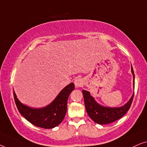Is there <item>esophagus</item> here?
<instances>
[{
  "label": "esophagus",
  "instance_id": "34e87169",
  "mask_svg": "<svg viewBox=\"0 0 147 147\" xmlns=\"http://www.w3.org/2000/svg\"><path fill=\"white\" fill-rule=\"evenodd\" d=\"M74 84H75V86L76 88L82 87L84 85V80L82 78H78L75 80Z\"/></svg>",
  "mask_w": 147,
  "mask_h": 147
}]
</instances>
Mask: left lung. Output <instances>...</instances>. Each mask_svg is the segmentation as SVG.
<instances>
[{"label": "left lung", "instance_id": "8db88e82", "mask_svg": "<svg viewBox=\"0 0 147 147\" xmlns=\"http://www.w3.org/2000/svg\"><path fill=\"white\" fill-rule=\"evenodd\" d=\"M131 72L133 76V89H134V74L132 65ZM82 93L88 116L94 122L99 124L112 123L122 118L129 110L134 97L133 94L126 104L120 107H108L98 104L91 96L90 92L83 90Z\"/></svg>", "mask_w": 147, "mask_h": 147}]
</instances>
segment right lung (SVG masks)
Segmentation results:
<instances>
[{
    "mask_svg": "<svg viewBox=\"0 0 147 147\" xmlns=\"http://www.w3.org/2000/svg\"><path fill=\"white\" fill-rule=\"evenodd\" d=\"M75 88L74 83L65 86L49 104L39 108H32L19 101L13 91L15 102L22 116L37 127L50 129L59 125L63 121L67 112V100Z\"/></svg>",
    "mask_w": 147,
    "mask_h": 147,
    "instance_id": "1",
    "label": "right lung"
}]
</instances>
